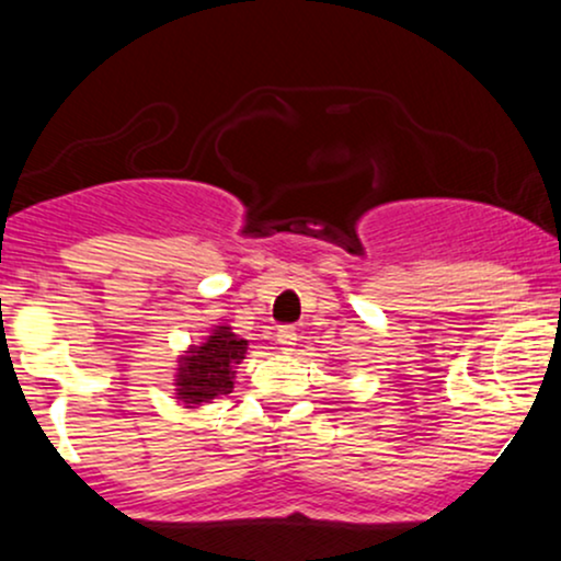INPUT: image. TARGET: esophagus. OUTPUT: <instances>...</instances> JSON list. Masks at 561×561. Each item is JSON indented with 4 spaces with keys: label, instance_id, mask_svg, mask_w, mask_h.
<instances>
[{
    "label": "esophagus",
    "instance_id": "1",
    "mask_svg": "<svg viewBox=\"0 0 561 561\" xmlns=\"http://www.w3.org/2000/svg\"><path fill=\"white\" fill-rule=\"evenodd\" d=\"M276 343L285 353H293L295 351V343H298V332H295L293 324H285L276 330Z\"/></svg>",
    "mask_w": 561,
    "mask_h": 561
}]
</instances>
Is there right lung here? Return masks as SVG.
I'll use <instances>...</instances> for the list:
<instances>
[{"instance_id": "1", "label": "right lung", "mask_w": 561, "mask_h": 561, "mask_svg": "<svg viewBox=\"0 0 561 561\" xmlns=\"http://www.w3.org/2000/svg\"><path fill=\"white\" fill-rule=\"evenodd\" d=\"M244 351H248V343L237 337L229 327H218L203 345L192 347L190 356L182 358L176 379L184 403H205L231 392L234 364L242 362Z\"/></svg>"}]
</instances>
